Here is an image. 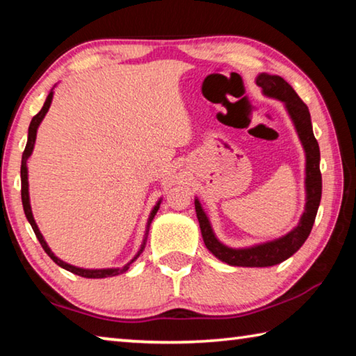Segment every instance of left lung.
I'll use <instances>...</instances> for the list:
<instances>
[{"instance_id":"1","label":"left lung","mask_w":356,"mask_h":356,"mask_svg":"<svg viewBox=\"0 0 356 356\" xmlns=\"http://www.w3.org/2000/svg\"><path fill=\"white\" fill-rule=\"evenodd\" d=\"M256 84L262 89L265 97L280 100L284 104L289 118H291L293 124V129L298 135V140L301 146H303L306 202L297 226H293L284 236L251 246L232 248V246L220 242V238L215 236L207 213L204 212L200 200L195 196L196 216L197 221H200L204 243H206L207 250L216 259H220L221 262H226L227 265H232V267H272V265L281 264L282 261L295 254L311 234L322 197L321 150H318L317 140L314 138V134H312L311 114L308 106L303 104V100L298 97V94L293 91L291 84L280 75L259 74L256 76Z\"/></svg>"}]
</instances>
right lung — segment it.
<instances>
[{"instance_id": "obj_1", "label": "right lung", "mask_w": 356, "mask_h": 356, "mask_svg": "<svg viewBox=\"0 0 356 356\" xmlns=\"http://www.w3.org/2000/svg\"><path fill=\"white\" fill-rule=\"evenodd\" d=\"M55 89V88H53ZM53 89L50 92H48L47 95V100L44 106H42V110L35 114V116L33 118L31 124H29V129H28V143H26V147H25V152H23L22 155V170H20V176H22V202H23V210H25V215H26V220L29 221V225H31L33 231L35 234V237H38V240L42 245V248L45 250V252L48 256H50L53 259V262L58 264L59 267H63L64 270H67V272L70 273H75L78 276H83V278H111V276H118V275H122L127 272V270L130 268V265L134 264L138 257H140L141 252L144 251V246H146V242H147V236H149V227H150V222H152L154 216L156 215V212H159L160 209V204H161V197L159 201H156V204L154 206V209L150 210L149 213V218H147V225H146V232H144V237H143V243L140 246V250H138L136 254L130 259V261L124 265V267H111V268H83V267H76V265H72V264H67L64 262L63 259H59L55 252L51 251L50 246H48V243L45 242L44 236H42V232L39 231V226L38 222H35L34 220V215H33V210H31V201H29V182H28V160L29 156H31L33 150H34V144H35V136H38V129L42 120H44L45 114L48 113V110H50V105L53 102Z\"/></svg>"}]
</instances>
